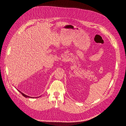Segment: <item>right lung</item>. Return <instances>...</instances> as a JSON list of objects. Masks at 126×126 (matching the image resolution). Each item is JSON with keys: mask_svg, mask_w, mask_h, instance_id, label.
Returning a JSON list of instances; mask_svg holds the SVG:
<instances>
[{"mask_svg": "<svg viewBox=\"0 0 126 126\" xmlns=\"http://www.w3.org/2000/svg\"><path fill=\"white\" fill-rule=\"evenodd\" d=\"M18 91H19V92H20V93H21V94H22V95H23V96H24V97H25V98H32V97H29V96H27V95H25V94H24V93H22V92H21V91H19V90H18Z\"/></svg>", "mask_w": 126, "mask_h": 126, "instance_id": "obj_1", "label": "right lung"}]
</instances>
